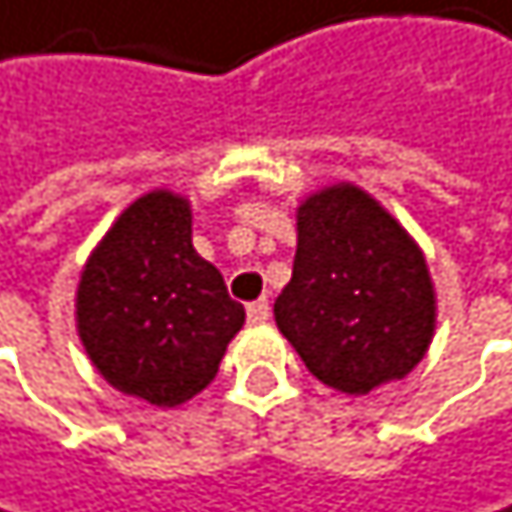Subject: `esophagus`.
I'll return each instance as SVG.
<instances>
[{"label": "esophagus", "mask_w": 512, "mask_h": 512, "mask_svg": "<svg viewBox=\"0 0 512 512\" xmlns=\"http://www.w3.org/2000/svg\"><path fill=\"white\" fill-rule=\"evenodd\" d=\"M248 321L251 324H264L267 318H270V300L267 297H261V300H254V303H248Z\"/></svg>", "instance_id": "34e87169"}]
</instances>
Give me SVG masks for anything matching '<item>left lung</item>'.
<instances>
[{
  "mask_svg": "<svg viewBox=\"0 0 512 512\" xmlns=\"http://www.w3.org/2000/svg\"><path fill=\"white\" fill-rule=\"evenodd\" d=\"M273 312L309 373L346 394L407 376L434 334L422 251L352 185L300 206L294 273Z\"/></svg>",
  "mask_w": 512,
  "mask_h": 512,
  "instance_id": "8db88e82",
  "label": "left lung"
}]
</instances>
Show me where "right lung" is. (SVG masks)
<instances>
[{
    "instance_id": "obj_1",
    "label": "right lung",
    "mask_w": 512,
    "mask_h": 512,
    "mask_svg": "<svg viewBox=\"0 0 512 512\" xmlns=\"http://www.w3.org/2000/svg\"><path fill=\"white\" fill-rule=\"evenodd\" d=\"M245 321L224 276L191 245L188 203L154 191L105 233L78 285V334L124 394L175 407L203 391Z\"/></svg>"
}]
</instances>
